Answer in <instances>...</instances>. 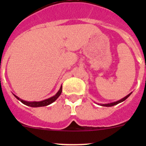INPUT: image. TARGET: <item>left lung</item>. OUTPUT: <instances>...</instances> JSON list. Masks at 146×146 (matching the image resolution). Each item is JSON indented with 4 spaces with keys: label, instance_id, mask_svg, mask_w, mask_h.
I'll list each match as a JSON object with an SVG mask.
<instances>
[{
    "label": "left lung",
    "instance_id": "obj_1",
    "mask_svg": "<svg viewBox=\"0 0 146 146\" xmlns=\"http://www.w3.org/2000/svg\"><path fill=\"white\" fill-rule=\"evenodd\" d=\"M130 94H128L127 96H125L124 98H123V99H121V100H119V101H117V102H113V103H110V104H102V106H104V107H112V106H114V105H115V104H118V103H121V102H122L124 101V100H126V99H127V98H128L129 96H130Z\"/></svg>",
    "mask_w": 146,
    "mask_h": 146
}]
</instances>
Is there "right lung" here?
Returning <instances> with one entry per match:
<instances>
[{"instance_id":"add662e5","label":"right lung","mask_w":146,"mask_h":146,"mask_svg":"<svg viewBox=\"0 0 146 146\" xmlns=\"http://www.w3.org/2000/svg\"><path fill=\"white\" fill-rule=\"evenodd\" d=\"M62 92V86L60 87V90L58 91V92L57 94H55V96H52V97H50L47 99H45L44 101H41V102H26V101H24V100H22L20 99V98L17 97V96H15L18 99V100H20L22 103H23L25 105H28V106L30 107H32V108H37V107H44V106H47L49 104H50L51 103L54 102L59 97V96L60 95Z\"/></svg>"}]
</instances>
